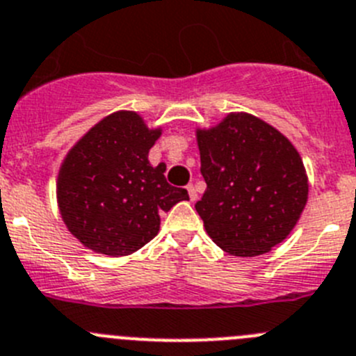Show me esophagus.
Masks as SVG:
<instances>
[{
    "label": "esophagus",
    "instance_id": "esophagus-1",
    "mask_svg": "<svg viewBox=\"0 0 356 356\" xmlns=\"http://www.w3.org/2000/svg\"><path fill=\"white\" fill-rule=\"evenodd\" d=\"M187 191H188V197H191V201H195L197 200V192H195V187L194 185H187Z\"/></svg>",
    "mask_w": 356,
    "mask_h": 356
}]
</instances>
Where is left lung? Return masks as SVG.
Returning <instances> with one entry per match:
<instances>
[{
    "instance_id": "8db88e82",
    "label": "left lung",
    "mask_w": 356,
    "mask_h": 356,
    "mask_svg": "<svg viewBox=\"0 0 356 356\" xmlns=\"http://www.w3.org/2000/svg\"><path fill=\"white\" fill-rule=\"evenodd\" d=\"M195 136L207 181L195 210L207 233L233 256L272 250L291 233L307 203L302 156L279 130L247 113L227 114Z\"/></svg>"
}]
</instances>
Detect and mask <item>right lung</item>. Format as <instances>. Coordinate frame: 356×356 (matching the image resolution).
Listing matches in <instances>:
<instances>
[{
	"label": "right lung",
	"mask_w": 356,
	"mask_h": 356,
	"mask_svg": "<svg viewBox=\"0 0 356 356\" xmlns=\"http://www.w3.org/2000/svg\"><path fill=\"white\" fill-rule=\"evenodd\" d=\"M161 129L118 111L91 127L67 153L58 175V207L68 231L93 252L129 256L156 236L161 211L187 201L185 188L153 168L149 148Z\"/></svg>",
	"instance_id": "right-lung-1"
}]
</instances>
